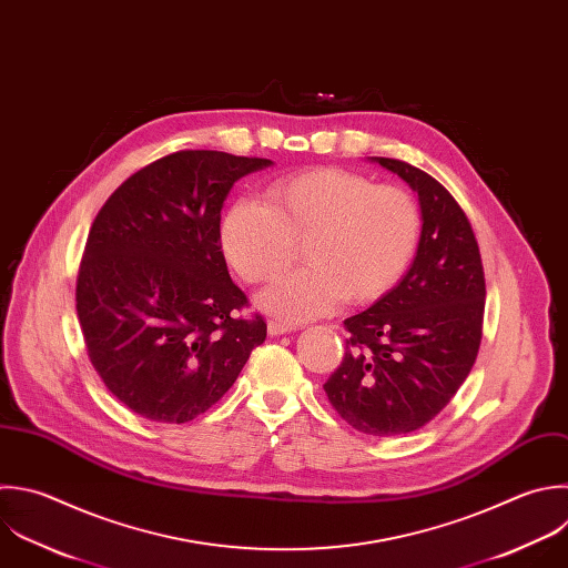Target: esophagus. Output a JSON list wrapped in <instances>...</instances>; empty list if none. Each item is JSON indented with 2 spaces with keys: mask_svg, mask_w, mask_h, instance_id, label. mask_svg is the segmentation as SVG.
<instances>
[{
  "mask_svg": "<svg viewBox=\"0 0 568 568\" xmlns=\"http://www.w3.org/2000/svg\"><path fill=\"white\" fill-rule=\"evenodd\" d=\"M291 331H293V326H288V324H282V322H268V335H271V337L286 335V333H291Z\"/></svg>",
  "mask_w": 568,
  "mask_h": 568,
  "instance_id": "1",
  "label": "esophagus"
}]
</instances>
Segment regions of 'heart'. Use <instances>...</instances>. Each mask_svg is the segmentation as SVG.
<instances>
[{"instance_id":"obj_1","label":"heart","mask_w":568,"mask_h":568,"mask_svg":"<svg viewBox=\"0 0 568 568\" xmlns=\"http://www.w3.org/2000/svg\"><path fill=\"white\" fill-rule=\"evenodd\" d=\"M419 226V209L402 186L326 166L275 180L264 204L233 202L220 224V244L251 284L282 273L302 244L306 266L266 288L260 306L304 322L339 300L366 304L393 288L415 255Z\"/></svg>"}]
</instances>
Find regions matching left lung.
Returning a JSON list of instances; mask_svg holds the SVG:
<instances>
[{
    "instance_id": "8db88e82",
    "label": "left lung",
    "mask_w": 568,
    "mask_h": 568,
    "mask_svg": "<svg viewBox=\"0 0 568 568\" xmlns=\"http://www.w3.org/2000/svg\"><path fill=\"white\" fill-rule=\"evenodd\" d=\"M371 162L417 195L419 242L399 282L344 320L346 355L324 390L355 430L393 437L430 422L468 377L481 339L486 286L473 229L450 193L406 162Z\"/></svg>"
}]
</instances>
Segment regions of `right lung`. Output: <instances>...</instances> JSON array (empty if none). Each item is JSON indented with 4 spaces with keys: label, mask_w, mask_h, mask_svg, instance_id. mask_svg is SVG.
Here are the masks:
<instances>
[{
    "label": "right lung",
    "mask_w": 568,
    "mask_h": 568,
    "mask_svg": "<svg viewBox=\"0 0 568 568\" xmlns=\"http://www.w3.org/2000/svg\"><path fill=\"white\" fill-rule=\"evenodd\" d=\"M262 158L180 151L131 175L102 206L78 277V317L106 388L133 413L184 424L209 410L266 339L220 251V217Z\"/></svg>",
    "instance_id": "1"
}]
</instances>
